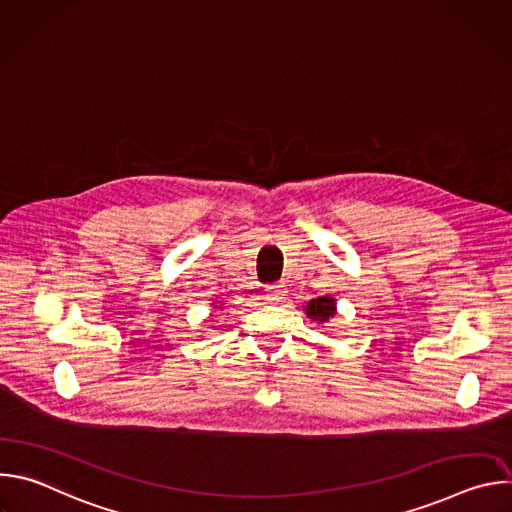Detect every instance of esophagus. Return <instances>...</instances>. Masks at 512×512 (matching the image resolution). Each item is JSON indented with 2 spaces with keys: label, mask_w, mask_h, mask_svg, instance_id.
<instances>
[{
  "label": "esophagus",
  "mask_w": 512,
  "mask_h": 512,
  "mask_svg": "<svg viewBox=\"0 0 512 512\" xmlns=\"http://www.w3.org/2000/svg\"><path fill=\"white\" fill-rule=\"evenodd\" d=\"M287 294V287L283 283H273L267 287V300L269 302H281Z\"/></svg>",
  "instance_id": "obj_1"
}]
</instances>
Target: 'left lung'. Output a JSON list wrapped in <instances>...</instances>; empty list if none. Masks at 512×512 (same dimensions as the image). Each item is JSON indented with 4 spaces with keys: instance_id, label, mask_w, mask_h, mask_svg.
Returning a JSON list of instances; mask_svg holds the SVG:
<instances>
[{
    "instance_id": "1",
    "label": "left lung",
    "mask_w": 512,
    "mask_h": 512,
    "mask_svg": "<svg viewBox=\"0 0 512 512\" xmlns=\"http://www.w3.org/2000/svg\"><path fill=\"white\" fill-rule=\"evenodd\" d=\"M306 316L316 324H328L336 318V300L332 296H320L304 306Z\"/></svg>"
}]
</instances>
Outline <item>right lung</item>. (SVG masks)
Wrapping results in <instances>:
<instances>
[{"mask_svg":"<svg viewBox=\"0 0 512 512\" xmlns=\"http://www.w3.org/2000/svg\"><path fill=\"white\" fill-rule=\"evenodd\" d=\"M212 306H214V308H223V304H221V302H214Z\"/></svg>","mask_w":512,"mask_h":512,"instance_id":"obj_1","label":"right lung"}]
</instances>
